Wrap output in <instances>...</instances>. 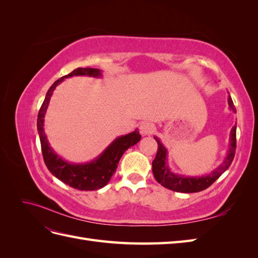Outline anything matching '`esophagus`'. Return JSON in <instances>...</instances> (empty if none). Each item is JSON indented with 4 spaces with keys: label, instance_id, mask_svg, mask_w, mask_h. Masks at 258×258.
Wrapping results in <instances>:
<instances>
[{
    "label": "esophagus",
    "instance_id": "34e87169",
    "mask_svg": "<svg viewBox=\"0 0 258 258\" xmlns=\"http://www.w3.org/2000/svg\"><path fill=\"white\" fill-rule=\"evenodd\" d=\"M154 131V124L150 121H144L140 126V132H141L142 136H148L151 135Z\"/></svg>",
    "mask_w": 258,
    "mask_h": 258
}]
</instances>
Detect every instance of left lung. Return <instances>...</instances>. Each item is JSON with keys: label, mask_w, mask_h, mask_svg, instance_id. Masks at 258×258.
<instances>
[{"label": "left lung", "mask_w": 258, "mask_h": 258, "mask_svg": "<svg viewBox=\"0 0 258 258\" xmlns=\"http://www.w3.org/2000/svg\"><path fill=\"white\" fill-rule=\"evenodd\" d=\"M228 105L229 110L236 113V107L233 105L232 99L230 96H228ZM236 130L237 126H233L230 131L229 148L227 151L226 158L223 160L220 166L212 171V172L201 176H185L173 173L168 166L167 148L163 146V144L160 142V140L157 137H154L156 142L158 144L157 155H156V157L152 163L153 173L156 181L161 184L163 187H166V188L177 192H198L207 189L208 187L212 185L231 165L236 153Z\"/></svg>", "instance_id": "1"}]
</instances>
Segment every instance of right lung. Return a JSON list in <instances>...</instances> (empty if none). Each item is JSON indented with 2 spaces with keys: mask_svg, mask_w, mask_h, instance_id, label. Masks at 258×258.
<instances>
[{
  "mask_svg": "<svg viewBox=\"0 0 258 258\" xmlns=\"http://www.w3.org/2000/svg\"><path fill=\"white\" fill-rule=\"evenodd\" d=\"M72 76H90L99 79L102 76V73L99 69L79 68L70 74L62 76L50 86L37 115V131L40 136L43 158L50 173L61 182L80 190H97L110 182L122 154L141 140V135L136 129L126 136L116 138L96 159L89 162L72 163L62 159L49 145L47 137L44 132V118L53 90L64 79Z\"/></svg>",
  "mask_w": 258,
  "mask_h": 258,
  "instance_id": "1",
  "label": "right lung"
}]
</instances>
